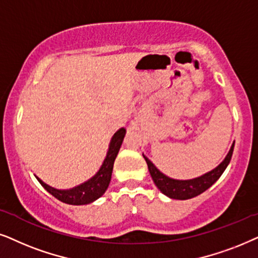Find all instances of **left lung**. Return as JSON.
I'll list each match as a JSON object with an SVG mask.
<instances>
[{"instance_id": "8db88e82", "label": "left lung", "mask_w": 258, "mask_h": 258, "mask_svg": "<svg viewBox=\"0 0 258 258\" xmlns=\"http://www.w3.org/2000/svg\"><path fill=\"white\" fill-rule=\"evenodd\" d=\"M233 146H235V144H232L228 156L225 157V159L223 160L215 170L204 174V176L195 178V179L191 180H176L172 179V178L166 177L165 174L161 173L145 156H144V158H145L147 166H149L150 174L151 177H152L154 184L157 185V187L159 188L164 195H166L167 197L184 201V199L194 198L196 196L203 194V192L207 191L212 184L216 183V180L222 176V173L224 172L226 166H228L230 160H231Z\"/></svg>"}]
</instances>
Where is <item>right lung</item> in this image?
<instances>
[{"label": "right lung", "mask_w": 258, "mask_h": 258, "mask_svg": "<svg viewBox=\"0 0 258 258\" xmlns=\"http://www.w3.org/2000/svg\"><path fill=\"white\" fill-rule=\"evenodd\" d=\"M125 128H120L119 131L113 136L107 156H106V159L104 161V164H102L101 169L99 170V172L95 174L93 178H91V179L86 181V183L79 185V186L72 188V190H56V188L48 186L47 184H44L42 180L36 177L37 180L40 181V184L42 185L50 195H53L55 198L63 202V203L71 205H82L92 203L95 199L101 197V196L105 194V191L107 190L112 177L113 164H114L116 154H118L120 146H121L122 144V139L123 137H125Z\"/></svg>", "instance_id": "add662e5"}]
</instances>
